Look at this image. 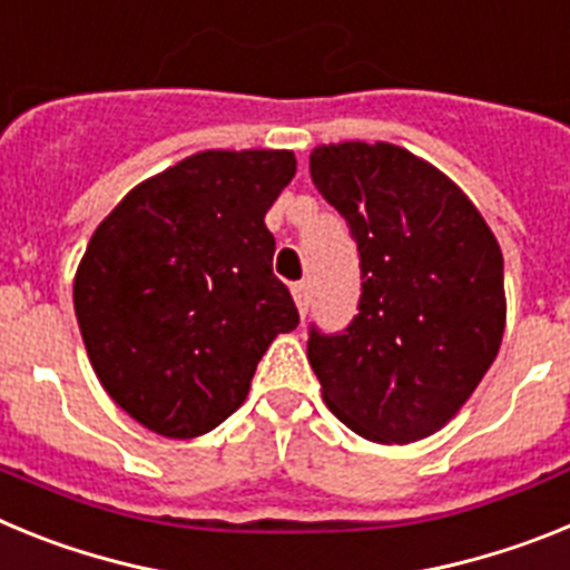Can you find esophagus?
I'll return each instance as SVG.
<instances>
[{
    "mask_svg": "<svg viewBox=\"0 0 570 570\" xmlns=\"http://www.w3.org/2000/svg\"><path fill=\"white\" fill-rule=\"evenodd\" d=\"M291 294H294V302H296V308H299V314L305 316V311H308V305H311V285L308 282H294V285H291Z\"/></svg>",
    "mask_w": 570,
    "mask_h": 570,
    "instance_id": "1",
    "label": "esophagus"
}]
</instances>
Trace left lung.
<instances>
[{
  "mask_svg": "<svg viewBox=\"0 0 570 570\" xmlns=\"http://www.w3.org/2000/svg\"><path fill=\"white\" fill-rule=\"evenodd\" d=\"M311 179L347 223L362 276L347 328L308 331L322 396L371 442L434 434L500 351V245L445 174L396 145H322Z\"/></svg>",
  "mask_w": 570,
  "mask_h": 570,
  "instance_id": "left-lung-1",
  "label": "left lung"
}]
</instances>
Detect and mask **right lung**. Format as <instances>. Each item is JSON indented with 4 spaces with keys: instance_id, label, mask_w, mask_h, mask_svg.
I'll use <instances>...</instances> for the list:
<instances>
[{
    "instance_id": "obj_1",
    "label": "right lung",
    "mask_w": 570,
    "mask_h": 570,
    "mask_svg": "<svg viewBox=\"0 0 570 570\" xmlns=\"http://www.w3.org/2000/svg\"><path fill=\"white\" fill-rule=\"evenodd\" d=\"M294 174L291 150H205L130 190L90 236L73 282L90 365L156 434L214 431L276 334L299 325L265 228Z\"/></svg>"
}]
</instances>
